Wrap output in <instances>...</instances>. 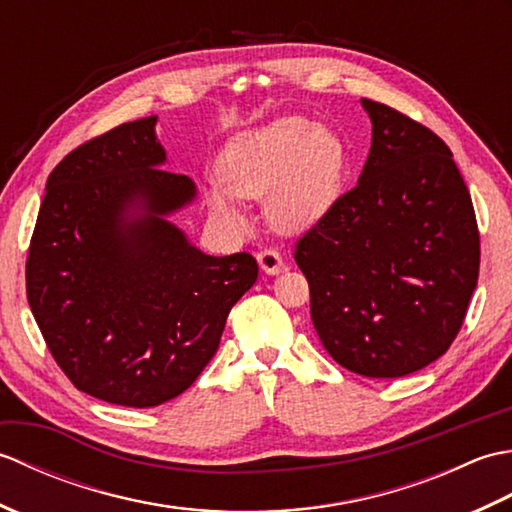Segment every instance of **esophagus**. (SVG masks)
Returning <instances> with one entry per match:
<instances>
[{
  "mask_svg": "<svg viewBox=\"0 0 512 512\" xmlns=\"http://www.w3.org/2000/svg\"><path fill=\"white\" fill-rule=\"evenodd\" d=\"M257 262H259V266H262L266 275H279L281 270L286 268L284 259H281L277 250H262V253L257 255Z\"/></svg>",
  "mask_w": 512,
  "mask_h": 512,
  "instance_id": "34e87169",
  "label": "esophagus"
}]
</instances>
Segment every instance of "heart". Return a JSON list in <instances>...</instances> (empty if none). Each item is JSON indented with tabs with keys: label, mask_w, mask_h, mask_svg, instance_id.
I'll list each match as a JSON object with an SVG mask.
<instances>
[{
	"label": "heart",
	"mask_w": 512,
	"mask_h": 512,
	"mask_svg": "<svg viewBox=\"0 0 512 512\" xmlns=\"http://www.w3.org/2000/svg\"><path fill=\"white\" fill-rule=\"evenodd\" d=\"M350 154L343 138L303 116H281L235 134L217 158L220 180L204 187L209 211L242 228L239 198H264L266 217L281 233L321 224L343 195Z\"/></svg>",
	"instance_id": "heart-1"
}]
</instances>
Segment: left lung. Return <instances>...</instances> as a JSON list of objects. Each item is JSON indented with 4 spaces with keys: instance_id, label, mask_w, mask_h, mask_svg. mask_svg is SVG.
Returning <instances> with one entry per match:
<instances>
[{
    "instance_id": "1",
    "label": "left lung",
    "mask_w": 512,
    "mask_h": 512,
    "mask_svg": "<svg viewBox=\"0 0 512 512\" xmlns=\"http://www.w3.org/2000/svg\"><path fill=\"white\" fill-rule=\"evenodd\" d=\"M372 147L356 187L299 239L314 330L367 378L418 372L449 350L480 270L471 195L449 147L391 107L361 99Z\"/></svg>"
}]
</instances>
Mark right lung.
I'll list each match as a JSON object with an SVG mask.
<instances>
[{
  "mask_svg": "<svg viewBox=\"0 0 512 512\" xmlns=\"http://www.w3.org/2000/svg\"><path fill=\"white\" fill-rule=\"evenodd\" d=\"M156 123L118 125L54 167L26 264L30 310L65 376L136 409L193 385L259 273L248 253L206 255L173 224L198 187L162 169Z\"/></svg>",
  "mask_w": 512,
  "mask_h": 512,
  "instance_id": "right-lung-1",
  "label": "right lung"
}]
</instances>
